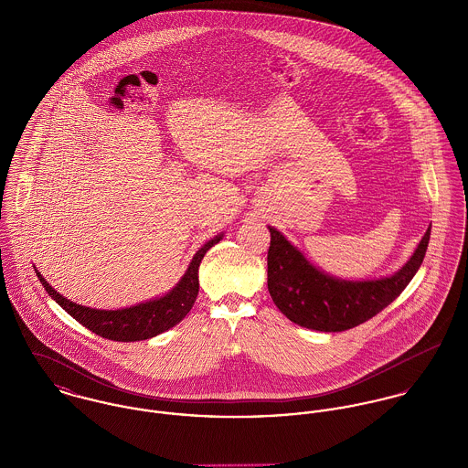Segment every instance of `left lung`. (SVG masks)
Here are the masks:
<instances>
[{"label": "left lung", "mask_w": 468, "mask_h": 468, "mask_svg": "<svg viewBox=\"0 0 468 468\" xmlns=\"http://www.w3.org/2000/svg\"><path fill=\"white\" fill-rule=\"evenodd\" d=\"M270 230L268 292L273 304L292 323L317 332L355 328L389 306L421 267L431 239V225L403 267L378 279L349 281L312 265L277 229Z\"/></svg>", "instance_id": "left-lung-1"}]
</instances>
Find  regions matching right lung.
I'll list each match as a JSON object with an SVG mask.
<instances>
[{"instance_id": "1", "label": "right lung", "mask_w": 468, "mask_h": 468, "mask_svg": "<svg viewBox=\"0 0 468 468\" xmlns=\"http://www.w3.org/2000/svg\"><path fill=\"white\" fill-rule=\"evenodd\" d=\"M221 239H223V232L208 239L193 256L189 267L182 275V279L176 282V286H173L167 293L149 299L145 303H138L130 308H121V310H97V308L77 304L67 299L65 295H61L56 288H52L50 282L41 275L37 268H36V275L45 286V290L48 292V295L90 332L110 340H117V342L147 340L171 330L191 312L200 290L198 268H200L201 260L207 254V250L216 243H219Z\"/></svg>"}]
</instances>
